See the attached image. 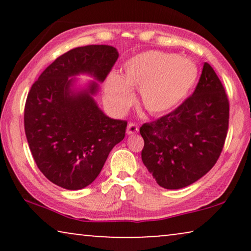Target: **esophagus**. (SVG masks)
Here are the masks:
<instances>
[{
	"label": "esophagus",
	"mask_w": 251,
	"mask_h": 251,
	"mask_svg": "<svg viewBox=\"0 0 251 251\" xmlns=\"http://www.w3.org/2000/svg\"><path fill=\"white\" fill-rule=\"evenodd\" d=\"M138 126L135 125V123H129L128 126H126V133L128 135H135V133L138 132Z\"/></svg>",
	"instance_id": "1"
}]
</instances>
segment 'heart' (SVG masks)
Listing matches in <instances>:
<instances>
[{"label":"heart","instance_id":"heart-1","mask_svg":"<svg viewBox=\"0 0 251 251\" xmlns=\"http://www.w3.org/2000/svg\"><path fill=\"white\" fill-rule=\"evenodd\" d=\"M198 78V67L188 58L161 51L138 53L122 66L121 75L111 74L105 98L116 113L126 112L139 90L140 104L151 115L168 114L183 102Z\"/></svg>","mask_w":251,"mask_h":251}]
</instances>
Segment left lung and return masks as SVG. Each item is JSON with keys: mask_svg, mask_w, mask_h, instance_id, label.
Listing matches in <instances>:
<instances>
[{"mask_svg": "<svg viewBox=\"0 0 251 251\" xmlns=\"http://www.w3.org/2000/svg\"><path fill=\"white\" fill-rule=\"evenodd\" d=\"M229 104L221 80L204 63L191 97L175 111L140 126L142 160L161 187L178 190L203 177L221 155Z\"/></svg>", "mask_w": 251, "mask_h": 251, "instance_id": "left-lung-1", "label": "left lung"}]
</instances>
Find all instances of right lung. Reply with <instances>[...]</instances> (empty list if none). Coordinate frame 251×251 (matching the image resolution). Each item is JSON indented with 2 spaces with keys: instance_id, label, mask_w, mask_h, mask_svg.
<instances>
[{
  "instance_id": "obj_1",
  "label": "right lung",
  "mask_w": 251,
  "mask_h": 251,
  "mask_svg": "<svg viewBox=\"0 0 251 251\" xmlns=\"http://www.w3.org/2000/svg\"><path fill=\"white\" fill-rule=\"evenodd\" d=\"M119 52L105 44L78 47L49 65L26 99L25 133L34 161L44 176L66 190H81L100 173L113 147L126 136V121L108 118L94 96ZM80 74L91 81L75 88Z\"/></svg>"
}]
</instances>
